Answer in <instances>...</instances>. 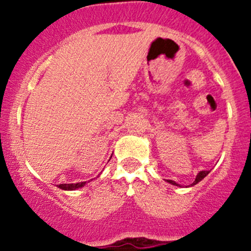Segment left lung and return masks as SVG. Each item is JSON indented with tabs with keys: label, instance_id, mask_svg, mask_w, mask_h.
Instances as JSON below:
<instances>
[{
	"label": "left lung",
	"instance_id": "1",
	"mask_svg": "<svg viewBox=\"0 0 251 251\" xmlns=\"http://www.w3.org/2000/svg\"><path fill=\"white\" fill-rule=\"evenodd\" d=\"M207 174H209V171H201V173H199L198 175H197L196 181L193 182V184H192V186H194V184H197V183H198V182H201V179H203L204 177L206 176ZM168 182H169V183H171V184H175V186H178V184H177L176 182H175V181H171V179H168Z\"/></svg>",
	"mask_w": 251,
	"mask_h": 251
}]
</instances>
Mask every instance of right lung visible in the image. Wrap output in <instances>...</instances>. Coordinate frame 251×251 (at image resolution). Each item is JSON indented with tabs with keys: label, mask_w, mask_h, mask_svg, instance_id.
<instances>
[{
	"label": "right lung",
	"mask_w": 251,
	"mask_h": 251,
	"mask_svg": "<svg viewBox=\"0 0 251 251\" xmlns=\"http://www.w3.org/2000/svg\"><path fill=\"white\" fill-rule=\"evenodd\" d=\"M86 182H78V183H63L59 184L60 189H64V191H74V189L80 188V187L85 186Z\"/></svg>",
	"instance_id": "obj_1"
}]
</instances>
